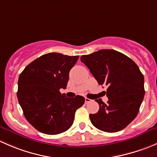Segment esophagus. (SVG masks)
<instances>
[{
    "instance_id": "esophagus-1",
    "label": "esophagus",
    "mask_w": 157,
    "mask_h": 157,
    "mask_svg": "<svg viewBox=\"0 0 157 157\" xmlns=\"http://www.w3.org/2000/svg\"><path fill=\"white\" fill-rule=\"evenodd\" d=\"M85 103H88L90 102V101H91V100L89 99V98H85Z\"/></svg>"
}]
</instances>
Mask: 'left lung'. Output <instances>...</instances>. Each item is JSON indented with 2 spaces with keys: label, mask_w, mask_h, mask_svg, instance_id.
<instances>
[{
  "label": "left lung",
  "mask_w": 157,
  "mask_h": 157,
  "mask_svg": "<svg viewBox=\"0 0 157 157\" xmlns=\"http://www.w3.org/2000/svg\"><path fill=\"white\" fill-rule=\"evenodd\" d=\"M99 85H106L107 103L96 100L98 112L90 114L94 127L106 132L125 128L135 119L144 97V78L137 64L114 50H100L81 56Z\"/></svg>",
  "instance_id": "left-lung-1"
}]
</instances>
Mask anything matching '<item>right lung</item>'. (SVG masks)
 Here are the masks:
<instances>
[{"label": "right lung", "instance_id": "obj_1", "mask_svg": "<svg viewBox=\"0 0 157 157\" xmlns=\"http://www.w3.org/2000/svg\"><path fill=\"white\" fill-rule=\"evenodd\" d=\"M78 56L48 53L29 64L19 75L17 98L25 119L47 135L66 132L74 121L75 111L85 103L77 95L67 98L59 92L67 88L70 69Z\"/></svg>", "mask_w": 157, "mask_h": 157}]
</instances>
